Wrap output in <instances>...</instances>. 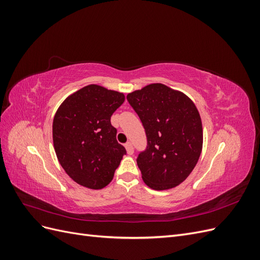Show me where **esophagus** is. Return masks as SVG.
I'll return each mask as SVG.
<instances>
[{"mask_svg": "<svg viewBox=\"0 0 260 260\" xmlns=\"http://www.w3.org/2000/svg\"><path fill=\"white\" fill-rule=\"evenodd\" d=\"M124 146H125V149H127V153L129 155H132L133 152H135V149H133V145H132L131 142H127Z\"/></svg>", "mask_w": 260, "mask_h": 260, "instance_id": "obj_1", "label": "esophagus"}]
</instances>
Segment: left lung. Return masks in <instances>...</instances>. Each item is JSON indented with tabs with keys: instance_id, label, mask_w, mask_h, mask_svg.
<instances>
[{
	"instance_id": "obj_1",
	"label": "left lung",
	"mask_w": 260,
	"mask_h": 260,
	"mask_svg": "<svg viewBox=\"0 0 260 260\" xmlns=\"http://www.w3.org/2000/svg\"><path fill=\"white\" fill-rule=\"evenodd\" d=\"M146 135V147L137 164L144 182L154 190H168L188 177L203 146L201 116L185 94L161 83L129 93Z\"/></svg>"
}]
</instances>
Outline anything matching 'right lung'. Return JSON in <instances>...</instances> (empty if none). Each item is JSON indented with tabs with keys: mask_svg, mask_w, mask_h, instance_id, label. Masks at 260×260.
Returning <instances> with one entry per match:
<instances>
[{
	"mask_svg": "<svg viewBox=\"0 0 260 260\" xmlns=\"http://www.w3.org/2000/svg\"><path fill=\"white\" fill-rule=\"evenodd\" d=\"M122 93L96 84L68 96L55 114L53 142L66 174L78 184L99 190L113 180L125 148L117 142L111 117Z\"/></svg>",
	"mask_w": 260,
	"mask_h": 260,
	"instance_id": "1",
	"label": "right lung"
}]
</instances>
